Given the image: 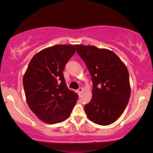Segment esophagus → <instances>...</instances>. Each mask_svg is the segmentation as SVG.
I'll list each match as a JSON object with an SVG mask.
<instances>
[{
	"label": "esophagus",
	"mask_w": 153,
	"mask_h": 153,
	"mask_svg": "<svg viewBox=\"0 0 153 153\" xmlns=\"http://www.w3.org/2000/svg\"><path fill=\"white\" fill-rule=\"evenodd\" d=\"M82 91H83V88H79L78 90H77V92H78L79 94L80 93H81Z\"/></svg>",
	"instance_id": "1"
}]
</instances>
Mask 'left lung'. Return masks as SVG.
Segmentation results:
<instances>
[{
    "mask_svg": "<svg viewBox=\"0 0 153 153\" xmlns=\"http://www.w3.org/2000/svg\"><path fill=\"white\" fill-rule=\"evenodd\" d=\"M77 53L86 63L92 77L90 102L84 110L89 120L108 126L120 117L131 94L129 73L120 57L110 50L94 46L76 45Z\"/></svg>",
    "mask_w": 153,
    "mask_h": 153,
    "instance_id": "left-lung-1",
    "label": "left lung"
}]
</instances>
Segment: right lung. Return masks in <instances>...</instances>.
<instances>
[{
  "instance_id": "1",
  "label": "right lung",
  "mask_w": 153,
  "mask_h": 153,
  "mask_svg": "<svg viewBox=\"0 0 153 153\" xmlns=\"http://www.w3.org/2000/svg\"><path fill=\"white\" fill-rule=\"evenodd\" d=\"M76 51V46L58 45L38 52L23 77L25 98L37 117L46 123H57L70 116L78 95L67 87L63 71Z\"/></svg>"
}]
</instances>
